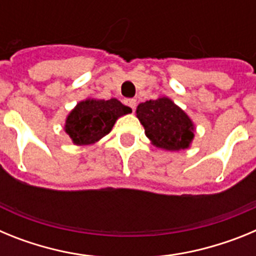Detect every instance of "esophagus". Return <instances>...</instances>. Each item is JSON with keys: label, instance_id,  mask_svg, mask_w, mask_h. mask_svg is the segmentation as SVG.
<instances>
[{"label": "esophagus", "instance_id": "34e87169", "mask_svg": "<svg viewBox=\"0 0 256 256\" xmlns=\"http://www.w3.org/2000/svg\"><path fill=\"white\" fill-rule=\"evenodd\" d=\"M124 104H126V106H130L133 112H134V108H136V100H134V98H126V100L124 101Z\"/></svg>", "mask_w": 256, "mask_h": 256}]
</instances>
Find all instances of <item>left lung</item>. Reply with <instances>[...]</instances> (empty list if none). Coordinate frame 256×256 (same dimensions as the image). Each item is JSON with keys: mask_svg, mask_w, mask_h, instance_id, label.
<instances>
[{"mask_svg": "<svg viewBox=\"0 0 256 256\" xmlns=\"http://www.w3.org/2000/svg\"><path fill=\"white\" fill-rule=\"evenodd\" d=\"M136 114L144 134L158 148L180 151L190 148L195 138V124L169 97L141 102Z\"/></svg>", "mask_w": 256, "mask_h": 256, "instance_id": "1", "label": "left lung"}]
</instances>
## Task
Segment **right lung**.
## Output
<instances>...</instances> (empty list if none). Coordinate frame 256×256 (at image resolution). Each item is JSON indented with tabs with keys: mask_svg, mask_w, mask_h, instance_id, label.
Segmentation results:
<instances>
[{
	"mask_svg": "<svg viewBox=\"0 0 256 256\" xmlns=\"http://www.w3.org/2000/svg\"><path fill=\"white\" fill-rule=\"evenodd\" d=\"M130 112L132 108L116 98H86L68 114L64 130L76 146L94 144L110 133L119 118Z\"/></svg>",
	"mask_w": 256,
	"mask_h": 256,
	"instance_id": "obj_1",
	"label": "right lung"
}]
</instances>
